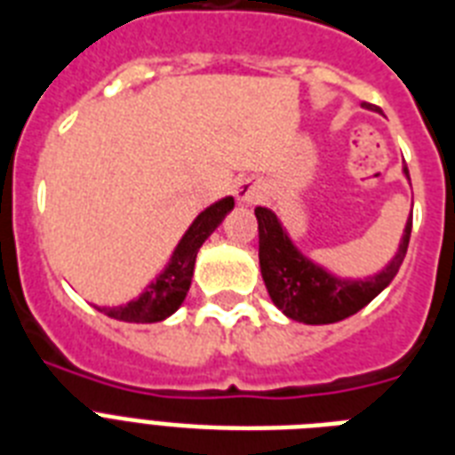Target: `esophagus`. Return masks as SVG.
Masks as SVG:
<instances>
[{
    "instance_id": "esophagus-1",
    "label": "esophagus",
    "mask_w": 455,
    "mask_h": 455,
    "mask_svg": "<svg viewBox=\"0 0 455 455\" xmlns=\"http://www.w3.org/2000/svg\"><path fill=\"white\" fill-rule=\"evenodd\" d=\"M258 197H260V192H258V188L253 183L244 180V183L237 185V199H239V202H244V204H253Z\"/></svg>"
}]
</instances>
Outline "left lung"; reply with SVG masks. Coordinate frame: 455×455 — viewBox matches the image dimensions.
<instances>
[{
    "instance_id": "8db88e82",
    "label": "left lung",
    "mask_w": 455,
    "mask_h": 455,
    "mask_svg": "<svg viewBox=\"0 0 455 455\" xmlns=\"http://www.w3.org/2000/svg\"><path fill=\"white\" fill-rule=\"evenodd\" d=\"M366 108H371V105H366ZM404 173L409 176L406 166ZM256 218L258 258H260L265 289L270 293L272 303L277 305L286 317L303 322V324H333L371 303L399 272V265L409 249L413 225V220L409 218L397 256L392 258V263L380 275L366 279V282H345V279L331 277L329 272L310 263L296 246L291 244L289 235L282 230V225L272 211L258 206Z\"/></svg>"
}]
</instances>
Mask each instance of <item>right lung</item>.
Wrapping results in <instances>:
<instances>
[{
  "label": "right lung",
  "mask_w": 455,
  "mask_h": 455,
  "mask_svg": "<svg viewBox=\"0 0 455 455\" xmlns=\"http://www.w3.org/2000/svg\"><path fill=\"white\" fill-rule=\"evenodd\" d=\"M232 206H235V199L225 197L216 204H211L206 211H202L195 218V223L190 225V230L183 235L180 244L173 251L166 270L136 300L117 305V307H98V310L105 312L108 317L119 319V322H136V324L162 322L169 315H173L185 300V296H188V291H190L192 270H195V258H197L199 246L204 244L206 237L220 225V220Z\"/></svg>",
  "instance_id": "right-lung-1"
}]
</instances>
